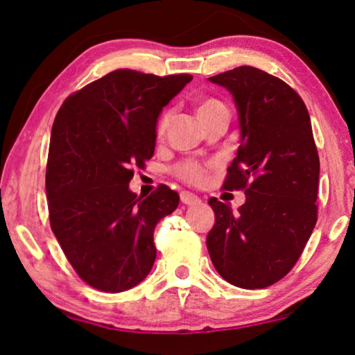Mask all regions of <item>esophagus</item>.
I'll use <instances>...</instances> for the list:
<instances>
[{
  "label": "esophagus",
  "instance_id": "1",
  "mask_svg": "<svg viewBox=\"0 0 355 355\" xmlns=\"http://www.w3.org/2000/svg\"><path fill=\"white\" fill-rule=\"evenodd\" d=\"M181 202L186 203V205H197V203H200V198H198L196 193L181 192Z\"/></svg>",
  "mask_w": 355,
  "mask_h": 355
}]
</instances>
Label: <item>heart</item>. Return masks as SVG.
<instances>
[{"label": "heart", "instance_id": "b5f03b06", "mask_svg": "<svg viewBox=\"0 0 355 355\" xmlns=\"http://www.w3.org/2000/svg\"><path fill=\"white\" fill-rule=\"evenodd\" d=\"M216 105H221L218 100H207L203 101L200 105V108H198V113H202V111L205 110H210L213 106ZM168 114H163L162 118L158 121V125H157V132L162 135L164 132V129H166L168 125ZM207 173H208V168L207 164H202V163H197V162H184L179 164L176 168V174L179 179H182L184 182H189V184H202L203 181L207 179Z\"/></svg>", "mask_w": 355, "mask_h": 355}]
</instances>
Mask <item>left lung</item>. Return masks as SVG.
<instances>
[{
	"instance_id": "left-lung-1",
	"label": "left lung",
	"mask_w": 355,
	"mask_h": 355,
	"mask_svg": "<svg viewBox=\"0 0 355 355\" xmlns=\"http://www.w3.org/2000/svg\"><path fill=\"white\" fill-rule=\"evenodd\" d=\"M208 80L230 92L239 113L241 145L223 187L245 193L239 213L208 200V254L227 283L268 288L295 265L317 223L320 158L309 111L297 92L257 67Z\"/></svg>"
}]
</instances>
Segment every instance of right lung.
<instances>
[{"mask_svg": "<svg viewBox=\"0 0 355 355\" xmlns=\"http://www.w3.org/2000/svg\"><path fill=\"white\" fill-rule=\"evenodd\" d=\"M191 74L118 69L67 96L51 129L46 164L50 225L76 273L103 293L147 278L157 259L153 231L179 196L158 186L130 192L134 168L153 157L162 110Z\"/></svg>", "mask_w": 355, "mask_h": 355, "instance_id": "right-lung-1", "label": "right lung"}]
</instances>
